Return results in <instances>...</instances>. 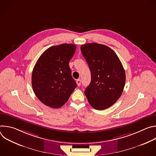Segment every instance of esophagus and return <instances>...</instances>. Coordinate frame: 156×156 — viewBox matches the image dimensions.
I'll use <instances>...</instances> for the list:
<instances>
[{"instance_id":"34e87169","label":"esophagus","mask_w":156,"mask_h":156,"mask_svg":"<svg viewBox=\"0 0 156 156\" xmlns=\"http://www.w3.org/2000/svg\"><path fill=\"white\" fill-rule=\"evenodd\" d=\"M81 80L80 79H78L77 80H76V84H77V85L78 86H80V85H81Z\"/></svg>"}]
</instances>
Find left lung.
Here are the masks:
<instances>
[{
    "label": "left lung",
    "mask_w": 156,
    "mask_h": 156,
    "mask_svg": "<svg viewBox=\"0 0 156 156\" xmlns=\"http://www.w3.org/2000/svg\"><path fill=\"white\" fill-rule=\"evenodd\" d=\"M91 73V83L84 94L97 110L112 106L121 96L125 84V72L115 52L107 46L87 43L81 46Z\"/></svg>",
    "instance_id": "left-lung-1"
}]
</instances>
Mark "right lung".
I'll list each match as a JSON object with an SVG mask.
<instances>
[{
	"instance_id": "1",
	"label": "right lung",
	"mask_w": 156,
	"mask_h": 156,
	"mask_svg": "<svg viewBox=\"0 0 156 156\" xmlns=\"http://www.w3.org/2000/svg\"><path fill=\"white\" fill-rule=\"evenodd\" d=\"M76 45L62 44L44 51L36 62L32 73V87L37 98L50 107L63 105L76 87L69 62Z\"/></svg>"
}]
</instances>
